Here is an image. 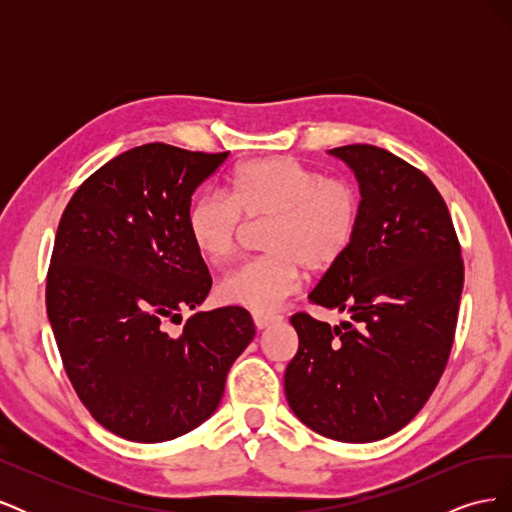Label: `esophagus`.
<instances>
[{
    "label": "esophagus",
    "instance_id": "34e87169",
    "mask_svg": "<svg viewBox=\"0 0 512 512\" xmlns=\"http://www.w3.org/2000/svg\"><path fill=\"white\" fill-rule=\"evenodd\" d=\"M254 318V324H256V329H267V327H271V324H275V322H280L282 318L280 316H275V314H254L252 316Z\"/></svg>",
    "mask_w": 512,
    "mask_h": 512
}]
</instances>
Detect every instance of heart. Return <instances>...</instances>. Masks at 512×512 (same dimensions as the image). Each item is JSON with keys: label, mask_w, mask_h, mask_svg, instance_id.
<instances>
[{"label": "heart", "mask_w": 512, "mask_h": 512, "mask_svg": "<svg viewBox=\"0 0 512 512\" xmlns=\"http://www.w3.org/2000/svg\"><path fill=\"white\" fill-rule=\"evenodd\" d=\"M226 196L207 194L188 211L194 250L213 265L237 250L241 220H267L265 256L243 262L218 284V297L252 312H273L303 280V269L327 271L346 256L361 220V194L348 179L324 177L292 158L271 156L232 170Z\"/></svg>", "instance_id": "heart-1"}]
</instances>
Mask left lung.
<instances>
[{
	"label": "left lung",
	"instance_id": "8db88e82",
	"mask_svg": "<svg viewBox=\"0 0 512 512\" xmlns=\"http://www.w3.org/2000/svg\"><path fill=\"white\" fill-rule=\"evenodd\" d=\"M359 183L361 220L346 256L307 294L348 314L329 327L290 324L288 406L339 442H376L406 427L436 389L451 354L463 262L451 213L421 170L374 145L329 149Z\"/></svg>",
	"mask_w": 512,
	"mask_h": 512
}]
</instances>
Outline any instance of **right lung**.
<instances>
[{
	"mask_svg": "<svg viewBox=\"0 0 512 512\" xmlns=\"http://www.w3.org/2000/svg\"><path fill=\"white\" fill-rule=\"evenodd\" d=\"M228 158L149 143L98 168L61 215L46 314L66 374L96 421L132 442L183 436L220 406L256 329L243 307L166 322L207 299L188 235L192 194Z\"/></svg>",
	"mask_w": 512,
	"mask_h": 512,
	"instance_id": "right-lung-1",
	"label": "right lung"
}]
</instances>
